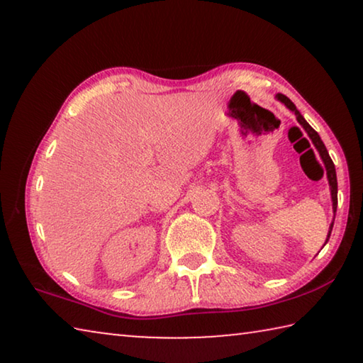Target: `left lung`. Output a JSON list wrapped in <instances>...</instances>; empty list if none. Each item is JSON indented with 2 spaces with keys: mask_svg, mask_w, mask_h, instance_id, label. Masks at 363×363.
Wrapping results in <instances>:
<instances>
[{
  "mask_svg": "<svg viewBox=\"0 0 363 363\" xmlns=\"http://www.w3.org/2000/svg\"><path fill=\"white\" fill-rule=\"evenodd\" d=\"M275 97H277V101H280L281 104H284V106H285L288 110H291V112H293L294 115H296L298 123H299L301 126L304 128V131L307 133V136L311 138L312 144L315 145L317 152L320 153V158H322V162H323V164H325V169H327V179H328L330 194H331V203H333V214H336V206H337V181H336V169H335L333 162H331V158H330V155H328L327 147H325V144L322 143V139H320V136H318V134H317V131L309 125V123H307V121L304 120V116L299 113V110L296 108V106H294V104H293L290 99H288L286 96L277 94ZM333 220H335V218H333ZM333 220H331V224H330L328 235H327V240H325V243L328 242V238H330V235H331V229H333Z\"/></svg>",
  "mask_w": 363,
  "mask_h": 363,
  "instance_id": "left-lung-1",
  "label": "left lung"
}]
</instances>
